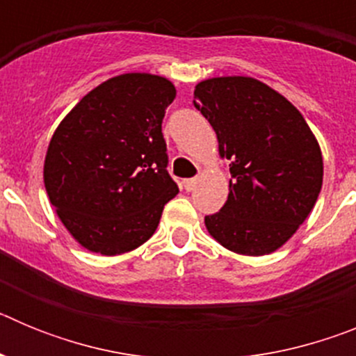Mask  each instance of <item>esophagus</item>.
<instances>
[{"instance_id": "1", "label": "esophagus", "mask_w": 356, "mask_h": 356, "mask_svg": "<svg viewBox=\"0 0 356 356\" xmlns=\"http://www.w3.org/2000/svg\"><path fill=\"white\" fill-rule=\"evenodd\" d=\"M196 185H197V178H187V180H184V188L187 191V193L194 191Z\"/></svg>"}]
</instances>
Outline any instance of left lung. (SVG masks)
<instances>
[{"mask_svg": "<svg viewBox=\"0 0 356 356\" xmlns=\"http://www.w3.org/2000/svg\"><path fill=\"white\" fill-rule=\"evenodd\" d=\"M194 106L232 162L228 200L205 217L209 234L234 253H273L303 225L323 187L316 135L287 97L250 76L200 81Z\"/></svg>", "mask_w": 356, "mask_h": 356, "instance_id": "obj_1", "label": "left lung"}]
</instances>
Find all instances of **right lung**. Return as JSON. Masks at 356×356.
<instances>
[{
    "label": "right lung",
    "mask_w": 356,
    "mask_h": 356,
    "mask_svg": "<svg viewBox=\"0 0 356 356\" xmlns=\"http://www.w3.org/2000/svg\"><path fill=\"white\" fill-rule=\"evenodd\" d=\"M175 85L147 72L110 78L62 119L44 160V185L78 244L105 257L155 234L178 194L162 135Z\"/></svg>",
    "instance_id": "obj_1"
}]
</instances>
